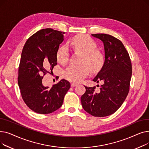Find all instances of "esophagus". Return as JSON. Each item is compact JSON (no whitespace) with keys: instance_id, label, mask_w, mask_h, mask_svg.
Instances as JSON below:
<instances>
[{"instance_id":"34e87169","label":"esophagus","mask_w":149,"mask_h":149,"mask_svg":"<svg viewBox=\"0 0 149 149\" xmlns=\"http://www.w3.org/2000/svg\"><path fill=\"white\" fill-rule=\"evenodd\" d=\"M77 84H75V83H70V86H71L72 88H74V87H75V86H76Z\"/></svg>"}]
</instances>
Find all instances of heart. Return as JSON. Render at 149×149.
<instances>
[{"label":"heart","instance_id":"obj_1","mask_svg":"<svg viewBox=\"0 0 149 149\" xmlns=\"http://www.w3.org/2000/svg\"><path fill=\"white\" fill-rule=\"evenodd\" d=\"M73 51L82 54L79 66H69L64 71L65 79L72 83H79L88 77L91 69L93 72L102 66L104 58L102 54L97 49V44L89 36L78 35L70 39L68 43ZM57 61L66 65L69 59V54L65 46L59 47L57 51Z\"/></svg>","mask_w":149,"mask_h":149}]
</instances>
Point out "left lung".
<instances>
[{"mask_svg":"<svg viewBox=\"0 0 149 149\" xmlns=\"http://www.w3.org/2000/svg\"><path fill=\"white\" fill-rule=\"evenodd\" d=\"M92 36L102 41L104 47L103 66L93 79L101 85L98 92H95V86H84L86 92L81 97V102L86 112L92 116L103 117L115 113L126 100L132 77V64L127 50L118 38L106 34Z\"/></svg>","mask_w":149,"mask_h":149,"instance_id":"1","label":"left lung"}]
</instances>
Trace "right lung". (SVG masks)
I'll use <instances>...</instances> for the list:
<instances>
[{"mask_svg": "<svg viewBox=\"0 0 149 149\" xmlns=\"http://www.w3.org/2000/svg\"><path fill=\"white\" fill-rule=\"evenodd\" d=\"M65 33L43 29L31 36L22 52L18 84L27 106L40 114L51 113L63 104L69 89V81L62 79L49 88L42 83L43 76L57 63L56 53L64 40Z\"/></svg>", "mask_w": 149, "mask_h": 149, "instance_id": "1", "label": "right lung"}]
</instances>
